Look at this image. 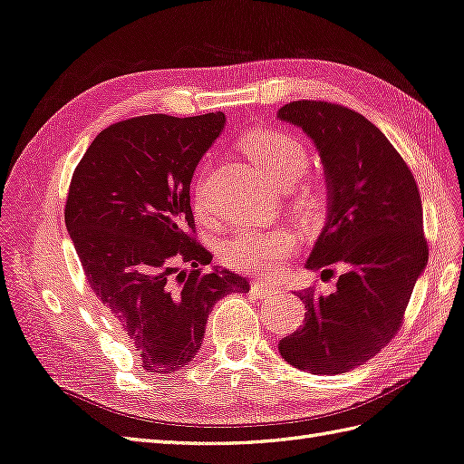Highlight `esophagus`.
<instances>
[{
    "instance_id": "1",
    "label": "esophagus",
    "mask_w": 464,
    "mask_h": 464,
    "mask_svg": "<svg viewBox=\"0 0 464 464\" xmlns=\"http://www.w3.org/2000/svg\"><path fill=\"white\" fill-rule=\"evenodd\" d=\"M276 286H273V285H266V283H253V286H251V293L253 295H256V296H266V295H273V293H276Z\"/></svg>"
}]
</instances>
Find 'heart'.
Wrapping results in <instances>:
<instances>
[{"instance_id":"obj_1","label":"heart","mask_w":464,"mask_h":464,"mask_svg":"<svg viewBox=\"0 0 464 464\" xmlns=\"http://www.w3.org/2000/svg\"><path fill=\"white\" fill-rule=\"evenodd\" d=\"M245 150L253 158L255 164L278 188L293 186L308 166V150L304 142L288 132H256L246 140ZM300 203L304 208L314 206V191L310 188H303V191H300ZM193 208H196L199 218H208V203L206 198H203L201 188L196 189ZM293 249L295 235L286 229H243L235 233L223 245V261L233 268H239V271L271 273L283 265Z\"/></svg>"}]
</instances>
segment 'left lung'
<instances>
[{
  "mask_svg": "<svg viewBox=\"0 0 464 464\" xmlns=\"http://www.w3.org/2000/svg\"><path fill=\"white\" fill-rule=\"evenodd\" d=\"M314 142L328 186V219L306 268L342 263L336 290L298 293L304 324L278 342L298 370L343 373L372 360L401 326L429 258L423 206L405 160L360 112L324 101H295L276 114Z\"/></svg>",
  "mask_w": 464,
  "mask_h": 464,
  "instance_id": "obj_1",
  "label": "left lung"
}]
</instances>
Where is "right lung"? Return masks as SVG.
<instances>
[{
  "label": "right lung",
  "instance_id": "right-lung-1",
  "mask_svg": "<svg viewBox=\"0 0 464 464\" xmlns=\"http://www.w3.org/2000/svg\"><path fill=\"white\" fill-rule=\"evenodd\" d=\"M223 126V112L128 118L92 140L71 179L64 223L86 283L152 373L188 365L213 304L249 290L227 268L203 271L213 256L193 237L189 183Z\"/></svg>",
  "mask_w": 464,
  "mask_h": 464
}]
</instances>
